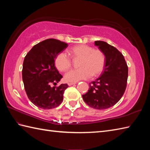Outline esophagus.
<instances>
[{
    "label": "esophagus",
    "instance_id": "esophagus-1",
    "mask_svg": "<svg viewBox=\"0 0 150 150\" xmlns=\"http://www.w3.org/2000/svg\"><path fill=\"white\" fill-rule=\"evenodd\" d=\"M75 84H77V82H68V86H71V85Z\"/></svg>",
    "mask_w": 150,
    "mask_h": 150
}]
</instances>
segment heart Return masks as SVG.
Wrapping results in <instances>:
<instances>
[{"label": "heart", "mask_w": 150, "mask_h": 150, "mask_svg": "<svg viewBox=\"0 0 150 150\" xmlns=\"http://www.w3.org/2000/svg\"><path fill=\"white\" fill-rule=\"evenodd\" d=\"M74 59H81L79 64L80 68L70 70L64 76L67 82H75L82 79H87L91 76L97 77L103 71L106 56L103 51L95 50L93 47L85 44H79L68 50ZM56 68L60 71H66L71 66V60L64 52H60L55 59Z\"/></svg>", "instance_id": "b5f03b06"}]
</instances>
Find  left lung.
I'll list each match as a JSON object with an SVG mask.
<instances>
[{
	"label": "left lung",
	"mask_w": 150,
	"mask_h": 150,
	"mask_svg": "<svg viewBox=\"0 0 150 150\" xmlns=\"http://www.w3.org/2000/svg\"><path fill=\"white\" fill-rule=\"evenodd\" d=\"M95 45L105 54L106 64L103 72L90 83V88L82 95V98L89 106L105 110L113 106L124 95L128 68L123 55L115 47L100 40L95 41Z\"/></svg>",
	"instance_id": "left-lung-1"
}]
</instances>
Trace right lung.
<instances>
[{
  "mask_svg": "<svg viewBox=\"0 0 150 150\" xmlns=\"http://www.w3.org/2000/svg\"><path fill=\"white\" fill-rule=\"evenodd\" d=\"M68 46L59 40L46 39L35 45L25 57L22 81L28 98L36 106L49 110L62 103L68 84H52L55 86L62 78L55 66V59Z\"/></svg>",
  "mask_w": 150,
  "mask_h": 150,
  "instance_id": "right-lung-1",
  "label": "right lung"
}]
</instances>
